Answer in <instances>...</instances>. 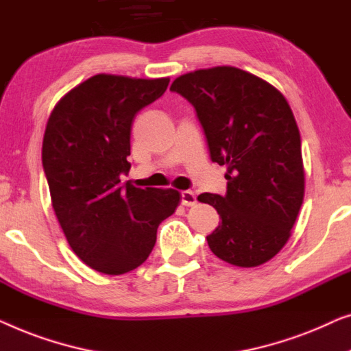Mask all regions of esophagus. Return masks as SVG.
Returning a JSON list of instances; mask_svg holds the SVG:
<instances>
[{
    "label": "esophagus",
    "instance_id": "34e87169",
    "mask_svg": "<svg viewBox=\"0 0 351 351\" xmlns=\"http://www.w3.org/2000/svg\"><path fill=\"white\" fill-rule=\"evenodd\" d=\"M195 194L192 191H182L181 192V204L186 205V206H191V205H195Z\"/></svg>",
    "mask_w": 351,
    "mask_h": 351
}]
</instances>
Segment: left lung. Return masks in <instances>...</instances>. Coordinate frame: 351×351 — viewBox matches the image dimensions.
<instances>
[{"label": "left lung", "mask_w": 351, "mask_h": 351, "mask_svg": "<svg viewBox=\"0 0 351 351\" xmlns=\"http://www.w3.org/2000/svg\"><path fill=\"white\" fill-rule=\"evenodd\" d=\"M170 90L194 105L211 160L227 167L226 195L197 200L218 211L210 250L237 267H258L278 254L304 202L300 133L283 93L235 66L176 77Z\"/></svg>", "instance_id": "left-lung-1"}]
</instances>
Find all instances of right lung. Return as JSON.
Segmentation results:
<instances>
[{
	"label": "right lung",
	"instance_id": "obj_1",
	"mask_svg": "<svg viewBox=\"0 0 351 351\" xmlns=\"http://www.w3.org/2000/svg\"><path fill=\"white\" fill-rule=\"evenodd\" d=\"M170 77L95 75L60 98L49 116L43 167L52 208L71 250L97 272L122 275L147 259L157 227L175 213V189L121 186L130 170L136 112L167 90Z\"/></svg>",
	"mask_w": 351,
	"mask_h": 351
}]
</instances>
